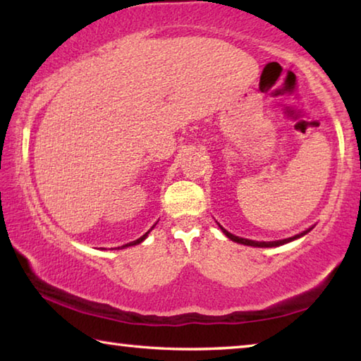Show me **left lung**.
<instances>
[{"label": "left lung", "instance_id": "obj_1", "mask_svg": "<svg viewBox=\"0 0 361 361\" xmlns=\"http://www.w3.org/2000/svg\"><path fill=\"white\" fill-rule=\"evenodd\" d=\"M219 228H221V226H219ZM310 229H312V228H310ZM310 229L304 231V232H301V234H298V235L288 237V239H283V240H274V242H256V240L242 239V237H237V235H234V234H231V232H228V231H226L224 228H221V231L224 232L226 235L229 237L231 240H234V242H237V243H242V245H250V247H262V248H266V247H279V245H283V243H288V242H291V240H296V239H299V237H302V235L307 234V232H309Z\"/></svg>", "mask_w": 361, "mask_h": 361}]
</instances>
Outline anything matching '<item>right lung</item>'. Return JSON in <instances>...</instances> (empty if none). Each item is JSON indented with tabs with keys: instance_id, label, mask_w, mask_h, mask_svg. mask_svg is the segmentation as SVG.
<instances>
[{
	"instance_id": "obj_1",
	"label": "right lung",
	"mask_w": 361,
	"mask_h": 361,
	"mask_svg": "<svg viewBox=\"0 0 361 361\" xmlns=\"http://www.w3.org/2000/svg\"><path fill=\"white\" fill-rule=\"evenodd\" d=\"M152 228H154V226H152ZM151 228V229H152ZM149 229V231H151ZM149 231L148 232H146V234H143L142 237H140V239H137V240H133V242H130V243H126V245H122V247H119V248H126V247H132V245H137V243H142L145 239H146V235H148L149 234Z\"/></svg>"
}]
</instances>
